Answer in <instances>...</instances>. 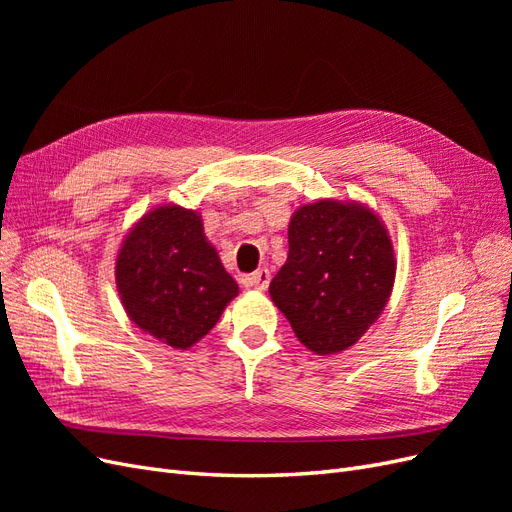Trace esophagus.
I'll return each mask as SVG.
<instances>
[{"label":"esophagus","mask_w":512,"mask_h":512,"mask_svg":"<svg viewBox=\"0 0 512 512\" xmlns=\"http://www.w3.org/2000/svg\"><path fill=\"white\" fill-rule=\"evenodd\" d=\"M269 280H271V273H269V269H258V271H254L252 275H243V277H241V284H243L245 288L267 290Z\"/></svg>","instance_id":"34e87169"}]
</instances>
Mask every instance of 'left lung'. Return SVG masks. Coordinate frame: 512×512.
Here are the masks:
<instances>
[{"label": "left lung", "mask_w": 512, "mask_h": 512, "mask_svg": "<svg viewBox=\"0 0 512 512\" xmlns=\"http://www.w3.org/2000/svg\"><path fill=\"white\" fill-rule=\"evenodd\" d=\"M395 269L380 215L356 200L324 198L292 213L288 258L269 294L307 350L337 354L380 318Z\"/></svg>", "instance_id": "obj_1"}]
</instances>
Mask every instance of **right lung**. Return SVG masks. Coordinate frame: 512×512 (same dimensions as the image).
<instances>
[{"label": "right lung", "mask_w": 512, "mask_h": 512, "mask_svg": "<svg viewBox=\"0 0 512 512\" xmlns=\"http://www.w3.org/2000/svg\"><path fill=\"white\" fill-rule=\"evenodd\" d=\"M115 282L136 327L177 350L203 339L239 294L200 213L179 205L151 209L130 228L117 252Z\"/></svg>", "instance_id": "right-lung-1"}]
</instances>
